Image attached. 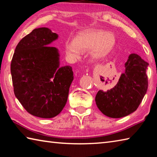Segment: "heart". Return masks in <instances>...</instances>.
<instances>
[{"mask_svg":"<svg viewBox=\"0 0 157 157\" xmlns=\"http://www.w3.org/2000/svg\"><path fill=\"white\" fill-rule=\"evenodd\" d=\"M115 44L116 36L112 33L94 29L78 34L75 41H66V50L69 56L78 58L81 52L91 50L92 57L99 58L110 52Z\"/></svg>","mask_w":157,"mask_h":157,"instance_id":"1","label":"heart"}]
</instances>
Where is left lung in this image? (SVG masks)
Returning <instances> with one entry per match:
<instances>
[{"instance_id":"obj_1","label":"left lung","mask_w":157,"mask_h":157,"mask_svg":"<svg viewBox=\"0 0 157 157\" xmlns=\"http://www.w3.org/2000/svg\"><path fill=\"white\" fill-rule=\"evenodd\" d=\"M148 65L139 55H130L124 64L125 71L116 86L107 91L100 90L96 94L95 102L101 112L110 118H119L136 111L147 90Z\"/></svg>"}]
</instances>
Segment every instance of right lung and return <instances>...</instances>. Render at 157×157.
Listing matches in <instances>:
<instances>
[{
    "instance_id": "add662e5",
    "label": "right lung",
    "mask_w": 157,
    "mask_h": 157,
    "mask_svg": "<svg viewBox=\"0 0 157 157\" xmlns=\"http://www.w3.org/2000/svg\"><path fill=\"white\" fill-rule=\"evenodd\" d=\"M57 38L48 28L34 29L18 44L11 62L15 96L29 113L42 118L62 111L73 80L71 66L59 67L58 50L49 46Z\"/></svg>"
}]
</instances>
